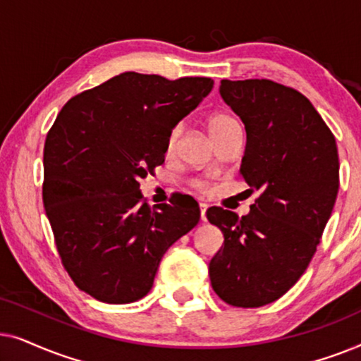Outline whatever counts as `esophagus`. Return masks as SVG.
Instances as JSON below:
<instances>
[{
  "label": "esophagus",
  "mask_w": 361,
  "mask_h": 361,
  "mask_svg": "<svg viewBox=\"0 0 361 361\" xmlns=\"http://www.w3.org/2000/svg\"><path fill=\"white\" fill-rule=\"evenodd\" d=\"M200 220L207 221V205L200 204Z\"/></svg>",
  "instance_id": "esophagus-1"
}]
</instances>
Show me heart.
Masks as SVG:
<instances>
[{
    "instance_id": "1",
    "label": "heart",
    "mask_w": 361,
    "mask_h": 361,
    "mask_svg": "<svg viewBox=\"0 0 361 361\" xmlns=\"http://www.w3.org/2000/svg\"><path fill=\"white\" fill-rule=\"evenodd\" d=\"M236 126H240L238 121H236L235 118H231L230 115H226V113H214V115H210L209 120H207V128H209V133L210 136L214 137V141L219 140L221 135H225L226 131H230L231 128H236ZM180 131H182L180 125H176L169 131V135L166 137V152H172L176 149ZM194 185L197 189H204V184L199 180L194 182Z\"/></svg>"
}]
</instances>
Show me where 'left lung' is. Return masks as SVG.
Wrapping results in <instances>:
<instances>
[{
	"mask_svg": "<svg viewBox=\"0 0 361 361\" xmlns=\"http://www.w3.org/2000/svg\"><path fill=\"white\" fill-rule=\"evenodd\" d=\"M220 95L243 121L240 174L261 194L250 214L210 207L224 233L209 264L212 288L235 307L274 302L312 259L338 192L335 137L312 103L266 78L221 80Z\"/></svg>",
	"mask_w": 361,
	"mask_h": 361,
	"instance_id": "left-lung-1",
	"label": "left lung"
}]
</instances>
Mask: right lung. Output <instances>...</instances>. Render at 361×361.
Returning a JSON list of instances; mask_svg holds the SVG:
<instances>
[{"mask_svg": "<svg viewBox=\"0 0 361 361\" xmlns=\"http://www.w3.org/2000/svg\"><path fill=\"white\" fill-rule=\"evenodd\" d=\"M214 88L125 72L71 98L44 145L42 200L62 264L83 293L128 304L152 288L162 256L200 220L180 197L147 207L140 179L164 162L166 137Z\"/></svg>", "mask_w": 361, "mask_h": 361, "instance_id": "1", "label": "right lung"}]
</instances>
